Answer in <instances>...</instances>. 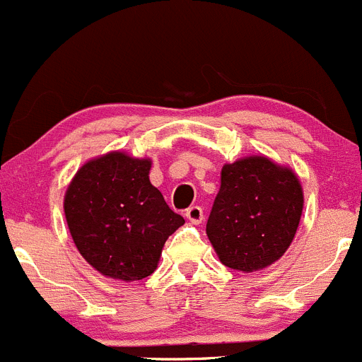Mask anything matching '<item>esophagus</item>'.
Instances as JSON below:
<instances>
[{"instance_id": "1", "label": "esophagus", "mask_w": 362, "mask_h": 362, "mask_svg": "<svg viewBox=\"0 0 362 362\" xmlns=\"http://www.w3.org/2000/svg\"><path fill=\"white\" fill-rule=\"evenodd\" d=\"M185 216H187L188 222L195 223V226H199V223L202 222V218H204V215H202V209L199 208V206H192V208H188L187 213H185Z\"/></svg>"}]
</instances>
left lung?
I'll return each instance as SVG.
<instances>
[{"mask_svg":"<svg viewBox=\"0 0 362 362\" xmlns=\"http://www.w3.org/2000/svg\"><path fill=\"white\" fill-rule=\"evenodd\" d=\"M304 209L300 179L263 154L226 163L206 235L220 263L252 274L281 259Z\"/></svg>","mask_w":362,"mask_h":362,"instance_id":"obj_1","label":"left lung"}]
</instances>
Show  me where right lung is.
I'll return each mask as SVG.
<instances>
[{
    "mask_svg": "<svg viewBox=\"0 0 362 362\" xmlns=\"http://www.w3.org/2000/svg\"><path fill=\"white\" fill-rule=\"evenodd\" d=\"M151 158L110 151L85 161L65 190L72 242L108 279L132 282L153 274L167 238L185 223L151 185Z\"/></svg>",
    "mask_w": 362,
    "mask_h": 362,
    "instance_id": "add662e5",
    "label": "right lung"
}]
</instances>
